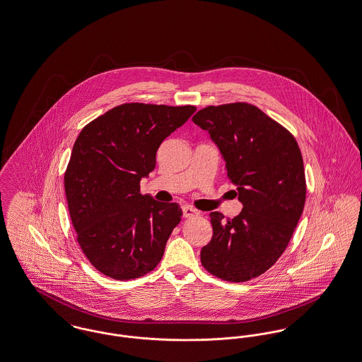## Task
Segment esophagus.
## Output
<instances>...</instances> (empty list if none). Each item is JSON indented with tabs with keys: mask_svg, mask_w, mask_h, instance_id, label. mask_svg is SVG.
Returning <instances> with one entry per match:
<instances>
[{
	"mask_svg": "<svg viewBox=\"0 0 362 362\" xmlns=\"http://www.w3.org/2000/svg\"><path fill=\"white\" fill-rule=\"evenodd\" d=\"M182 211H183V217L185 218H190V217H194V216H198V212L190 206V205H185L183 208H182Z\"/></svg>",
	"mask_w": 362,
	"mask_h": 362,
	"instance_id": "1",
	"label": "esophagus"
}]
</instances>
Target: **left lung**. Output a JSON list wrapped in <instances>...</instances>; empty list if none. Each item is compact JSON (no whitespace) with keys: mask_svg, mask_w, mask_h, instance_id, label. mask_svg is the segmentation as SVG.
<instances>
[{"mask_svg":"<svg viewBox=\"0 0 362 362\" xmlns=\"http://www.w3.org/2000/svg\"><path fill=\"white\" fill-rule=\"evenodd\" d=\"M192 122L211 134L243 204L233 220L209 214L213 236L201 262L218 279L247 281L268 271L293 238L306 198L300 150L287 128L247 103L204 107Z\"/></svg>","mask_w":362,"mask_h":362,"instance_id":"1","label":"left lung"}]
</instances>
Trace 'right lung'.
Instances as JSON below:
<instances>
[{
  "mask_svg": "<svg viewBox=\"0 0 362 362\" xmlns=\"http://www.w3.org/2000/svg\"><path fill=\"white\" fill-rule=\"evenodd\" d=\"M195 109L127 103L78 135L64 173L68 211L82 252L105 276L136 279L161 261L182 209L142 194L141 179L154 170L163 141Z\"/></svg>",
  "mask_w": 362,
  "mask_h": 362,
  "instance_id": "obj_1",
  "label": "right lung"
}]
</instances>
